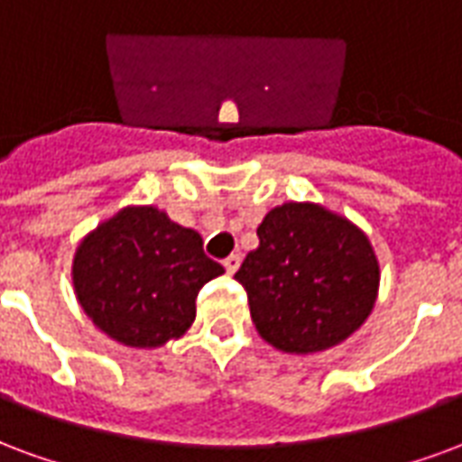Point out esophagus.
<instances>
[{
  "label": "esophagus",
  "mask_w": 462,
  "mask_h": 462,
  "mask_svg": "<svg viewBox=\"0 0 462 462\" xmlns=\"http://www.w3.org/2000/svg\"><path fill=\"white\" fill-rule=\"evenodd\" d=\"M238 265H241V255L238 254H231L228 258H224V268H226V273H231V275L238 271Z\"/></svg>",
  "instance_id": "34e87169"
}]
</instances>
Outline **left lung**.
<instances>
[{
	"instance_id": "left-lung-1",
	"label": "left lung",
	"mask_w": 462,
	"mask_h": 462,
	"mask_svg": "<svg viewBox=\"0 0 462 462\" xmlns=\"http://www.w3.org/2000/svg\"><path fill=\"white\" fill-rule=\"evenodd\" d=\"M236 281L258 335L288 355L345 342L369 318L379 261L362 228L310 201L271 208Z\"/></svg>"
}]
</instances>
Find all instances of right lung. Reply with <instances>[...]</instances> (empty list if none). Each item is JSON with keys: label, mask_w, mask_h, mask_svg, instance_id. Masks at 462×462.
<instances>
[{"label": "right lung", "mask_w": 462, "mask_h": 462, "mask_svg": "<svg viewBox=\"0 0 462 462\" xmlns=\"http://www.w3.org/2000/svg\"><path fill=\"white\" fill-rule=\"evenodd\" d=\"M221 273L197 231L160 208L125 207L80 241L73 288L100 332L152 349L191 328L201 285Z\"/></svg>", "instance_id": "1"}]
</instances>
